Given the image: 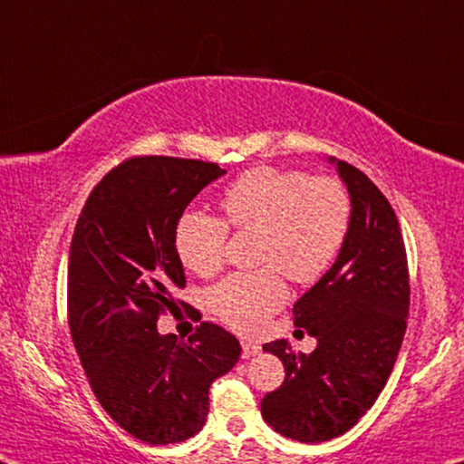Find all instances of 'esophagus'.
Wrapping results in <instances>:
<instances>
[{"label":"esophagus","instance_id":"34e87169","mask_svg":"<svg viewBox=\"0 0 464 464\" xmlns=\"http://www.w3.org/2000/svg\"><path fill=\"white\" fill-rule=\"evenodd\" d=\"M260 352V345L256 342H250V340H244L241 342V356L244 358H252Z\"/></svg>","mask_w":464,"mask_h":464}]
</instances>
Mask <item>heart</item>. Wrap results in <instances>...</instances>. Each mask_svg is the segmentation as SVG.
I'll return each instance as SVG.
<instances>
[{"label": "heart", "mask_w": 464, "mask_h": 464, "mask_svg": "<svg viewBox=\"0 0 464 464\" xmlns=\"http://www.w3.org/2000/svg\"><path fill=\"white\" fill-rule=\"evenodd\" d=\"M235 229L258 231V262L295 283H313L342 250L350 227V196L337 179H308L300 170L260 166L241 175L223 196ZM227 225L212 214L188 210L179 218L175 247L185 268L208 276L223 265ZM272 266L235 273L212 289L210 308L233 329L258 331L287 298Z\"/></svg>", "instance_id": "b5f03b06"}]
</instances>
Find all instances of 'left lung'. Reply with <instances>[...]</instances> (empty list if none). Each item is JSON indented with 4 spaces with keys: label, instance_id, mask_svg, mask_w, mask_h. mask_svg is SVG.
I'll return each instance as SVG.
<instances>
[{
    "label": "left lung",
    "instance_id": "obj_1",
    "mask_svg": "<svg viewBox=\"0 0 464 464\" xmlns=\"http://www.w3.org/2000/svg\"><path fill=\"white\" fill-rule=\"evenodd\" d=\"M350 196V227L334 266L294 304L295 324L316 340L295 354L287 340L262 345L285 366V382L260 402L283 438L321 444L371 409L404 340L411 285L396 212L354 166L329 158Z\"/></svg>",
    "mask_w": 464,
    "mask_h": 464
}]
</instances>
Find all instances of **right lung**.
Masks as SVG:
<instances>
[{"label":"right lung","mask_w":464,"mask_h":464,"mask_svg":"<svg viewBox=\"0 0 464 464\" xmlns=\"http://www.w3.org/2000/svg\"><path fill=\"white\" fill-rule=\"evenodd\" d=\"M227 170L185 158H130L95 185L68 258V324L95 398L151 446L202 430L214 379L239 361L229 331L202 323L188 342L158 331L185 287L175 229L193 198Z\"/></svg>","instance_id":"obj_1"}]
</instances>
